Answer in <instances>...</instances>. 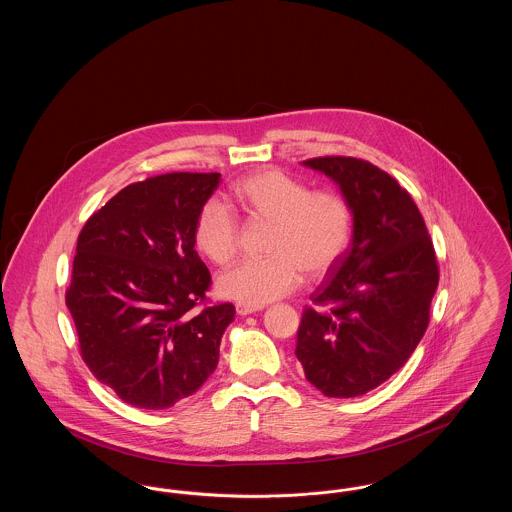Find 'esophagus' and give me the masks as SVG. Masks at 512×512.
<instances>
[{
	"label": "esophagus",
	"instance_id": "esophagus-1",
	"mask_svg": "<svg viewBox=\"0 0 512 512\" xmlns=\"http://www.w3.org/2000/svg\"><path fill=\"white\" fill-rule=\"evenodd\" d=\"M257 311H261V307H251V305H242V303H238V305H236V313H238L240 317L253 315V313H257Z\"/></svg>",
	"mask_w": 512,
	"mask_h": 512
}]
</instances>
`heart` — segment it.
Instances as JSON below:
<instances>
[{
  "label": "heart",
  "mask_w": 512,
  "mask_h": 512,
  "mask_svg": "<svg viewBox=\"0 0 512 512\" xmlns=\"http://www.w3.org/2000/svg\"><path fill=\"white\" fill-rule=\"evenodd\" d=\"M232 197L245 220L268 224L267 259L247 261L222 274L220 295L242 305L263 307L293 292L301 282H317L338 265L351 240V209L336 192H313L286 172L268 169L232 186ZM197 251L226 267L240 249V224L222 205L207 203L194 226Z\"/></svg>",
  "instance_id": "heart-1"
}]
</instances>
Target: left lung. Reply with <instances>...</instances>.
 Listing matches in <instances>:
<instances>
[{
  "label": "left lung",
  "instance_id": "8db88e82",
  "mask_svg": "<svg viewBox=\"0 0 512 512\" xmlns=\"http://www.w3.org/2000/svg\"><path fill=\"white\" fill-rule=\"evenodd\" d=\"M305 167L340 186L353 238L303 311L295 355L326 397H359L409 361L430 322L438 259L413 197L388 172L355 157Z\"/></svg>",
  "mask_w": 512,
  "mask_h": 512
}]
</instances>
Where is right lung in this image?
Returning <instances> with one entry per match:
<instances>
[{"label":"right lung","instance_id":"add662e5","mask_svg":"<svg viewBox=\"0 0 512 512\" xmlns=\"http://www.w3.org/2000/svg\"><path fill=\"white\" fill-rule=\"evenodd\" d=\"M219 172L134 182L84 224L67 307L84 363L124 403L161 411L199 390L219 363L232 303L194 313L211 274L194 249L195 219Z\"/></svg>","mask_w":512,"mask_h":512}]
</instances>
